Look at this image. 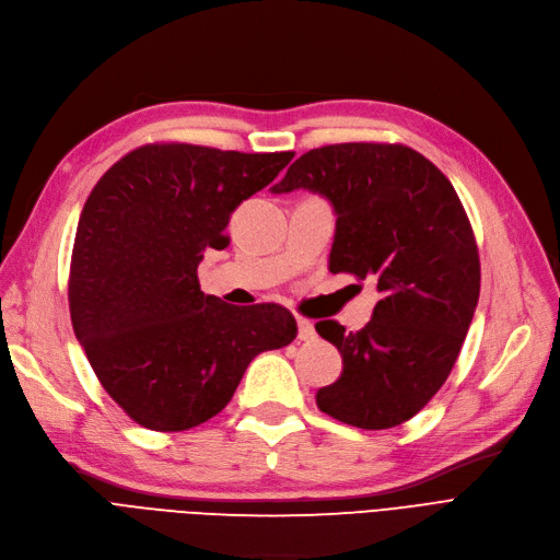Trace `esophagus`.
Masks as SVG:
<instances>
[{
	"mask_svg": "<svg viewBox=\"0 0 560 560\" xmlns=\"http://www.w3.org/2000/svg\"><path fill=\"white\" fill-rule=\"evenodd\" d=\"M296 324H299V340H303V342H312V340L317 338L315 324H312L310 319H305V317H299V319H296Z\"/></svg>",
	"mask_w": 560,
	"mask_h": 560,
	"instance_id": "obj_1",
	"label": "esophagus"
}]
</instances>
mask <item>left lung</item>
<instances>
[{
  "label": "left lung",
  "mask_w": 560,
  "mask_h": 560,
  "mask_svg": "<svg viewBox=\"0 0 560 560\" xmlns=\"http://www.w3.org/2000/svg\"><path fill=\"white\" fill-rule=\"evenodd\" d=\"M312 190L332 205L330 273L372 278L382 294L355 332L315 328L342 353V374L317 407L361 430L413 418L448 378L480 296L471 222L443 172L405 144L312 149L273 192Z\"/></svg>",
  "instance_id": "obj_1"
}]
</instances>
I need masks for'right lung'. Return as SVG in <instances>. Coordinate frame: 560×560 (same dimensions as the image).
<instances>
[{
  "instance_id": "add662e5",
  "label": "right lung",
  "mask_w": 560,
  "mask_h": 560,
  "mask_svg": "<svg viewBox=\"0 0 560 560\" xmlns=\"http://www.w3.org/2000/svg\"><path fill=\"white\" fill-rule=\"evenodd\" d=\"M294 151L147 144L86 197L69 278L75 338L101 386L147 430L184 432L228 407L243 372L296 338L276 303L241 310L199 289L205 250L230 245L234 209Z\"/></svg>"
}]
</instances>
